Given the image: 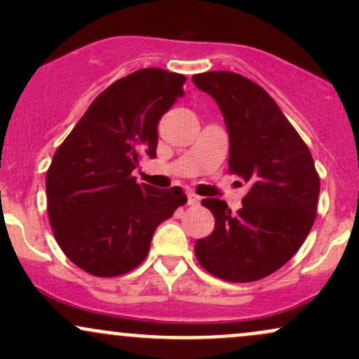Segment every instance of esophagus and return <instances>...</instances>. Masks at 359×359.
<instances>
[{"label": "esophagus", "instance_id": "1", "mask_svg": "<svg viewBox=\"0 0 359 359\" xmlns=\"http://www.w3.org/2000/svg\"><path fill=\"white\" fill-rule=\"evenodd\" d=\"M201 201V197L197 196V194H194V192H189L187 194V204L189 205H194V204H197Z\"/></svg>", "mask_w": 359, "mask_h": 359}]
</instances>
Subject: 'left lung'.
<instances>
[{
	"label": "left lung",
	"mask_w": 359,
	"mask_h": 359,
	"mask_svg": "<svg viewBox=\"0 0 359 359\" xmlns=\"http://www.w3.org/2000/svg\"><path fill=\"white\" fill-rule=\"evenodd\" d=\"M192 82L224 116L229 174L250 185L234 214L224 201H203L216 224L194 251L204 270L226 282L265 278L297 253L314 224L320 189L314 160L277 102L248 77L212 71Z\"/></svg>",
	"instance_id": "obj_1"
}]
</instances>
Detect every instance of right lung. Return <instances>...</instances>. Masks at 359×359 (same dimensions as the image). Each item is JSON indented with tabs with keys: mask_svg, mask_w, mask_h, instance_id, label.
I'll return each mask as SVG.
<instances>
[{
	"mask_svg": "<svg viewBox=\"0 0 359 359\" xmlns=\"http://www.w3.org/2000/svg\"><path fill=\"white\" fill-rule=\"evenodd\" d=\"M185 76L140 69L96 97L45 177L53 236L79 269L116 277L147 258L156 226L187 203L180 187L138 184L143 155L156 156L160 118L184 94Z\"/></svg>",
	"mask_w": 359,
	"mask_h": 359,
	"instance_id": "1",
	"label": "right lung"
}]
</instances>
